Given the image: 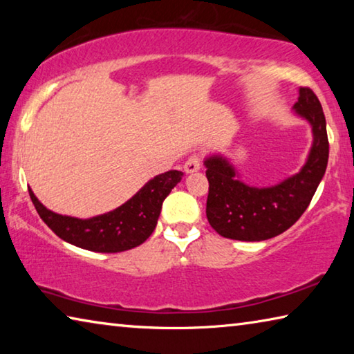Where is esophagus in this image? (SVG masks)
I'll use <instances>...</instances> for the list:
<instances>
[{
    "label": "esophagus",
    "instance_id": "1",
    "mask_svg": "<svg viewBox=\"0 0 354 354\" xmlns=\"http://www.w3.org/2000/svg\"><path fill=\"white\" fill-rule=\"evenodd\" d=\"M201 169V158L198 154H192L190 158L185 160L184 171L185 173H195Z\"/></svg>",
    "mask_w": 354,
    "mask_h": 354
}]
</instances>
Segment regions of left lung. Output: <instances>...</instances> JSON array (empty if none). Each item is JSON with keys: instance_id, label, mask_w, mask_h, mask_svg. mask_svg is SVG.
<instances>
[{"instance_id": "left-lung-1", "label": "left lung", "mask_w": 354, "mask_h": 354, "mask_svg": "<svg viewBox=\"0 0 354 354\" xmlns=\"http://www.w3.org/2000/svg\"><path fill=\"white\" fill-rule=\"evenodd\" d=\"M292 109L313 131L306 162L295 175L268 187H256L242 181L225 156L215 153L205 159L206 215L220 236L242 242L267 241L289 230L308 209L328 165L326 120L319 98L308 87H299Z\"/></svg>"}]
</instances>
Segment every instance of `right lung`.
Returning a JSON list of instances; mask_svg holds the SVG:
<instances>
[{
    "label": "right lung",
    "instance_id": "add662e5",
    "mask_svg": "<svg viewBox=\"0 0 354 354\" xmlns=\"http://www.w3.org/2000/svg\"><path fill=\"white\" fill-rule=\"evenodd\" d=\"M181 178L183 171L178 170L154 176L122 206L91 218L53 212L41 205L31 189L29 196L40 218L62 241L97 253H120L139 247L153 234L162 203Z\"/></svg>",
    "mask_w": 354,
    "mask_h": 354
}]
</instances>
